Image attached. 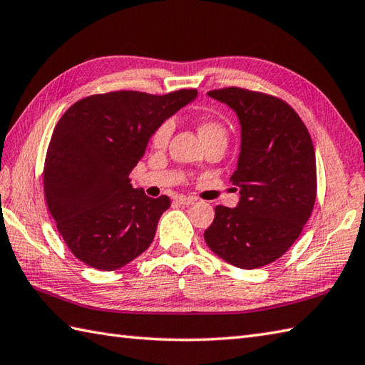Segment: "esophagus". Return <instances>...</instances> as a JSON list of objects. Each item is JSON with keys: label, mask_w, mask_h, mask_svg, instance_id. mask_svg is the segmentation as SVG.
<instances>
[{"label": "esophagus", "mask_w": 365, "mask_h": 365, "mask_svg": "<svg viewBox=\"0 0 365 365\" xmlns=\"http://www.w3.org/2000/svg\"><path fill=\"white\" fill-rule=\"evenodd\" d=\"M175 200H177L178 204H182V205H192V204L196 202L195 197H187V196H177Z\"/></svg>", "instance_id": "1"}]
</instances>
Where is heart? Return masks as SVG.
Here are the masks:
<instances>
[{
	"mask_svg": "<svg viewBox=\"0 0 365 365\" xmlns=\"http://www.w3.org/2000/svg\"><path fill=\"white\" fill-rule=\"evenodd\" d=\"M173 122L170 120H165L163 123H160L158 128L153 131L152 135V145L157 147V149H161V147H166V144L169 143V138L173 135ZM218 131H222L224 133V128L220 122L216 120H210V119H205L199 123V135L200 138H205L207 135H212V133H218Z\"/></svg>",
	"mask_w": 365,
	"mask_h": 365,
	"instance_id": "b5f03b06",
	"label": "heart"
}]
</instances>
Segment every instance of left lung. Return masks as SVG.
<instances>
[{
    "label": "left lung",
    "mask_w": 365,
    "mask_h": 365,
    "mask_svg": "<svg viewBox=\"0 0 365 365\" xmlns=\"http://www.w3.org/2000/svg\"><path fill=\"white\" fill-rule=\"evenodd\" d=\"M208 96L237 113L242 150L230 177L240 202L215 208L205 243L230 265L265 267L289 251L311 218L317 197L312 139L297 111L274 96L235 86Z\"/></svg>",
    "instance_id": "1"
}]
</instances>
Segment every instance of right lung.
<instances>
[{
  "mask_svg": "<svg viewBox=\"0 0 365 365\" xmlns=\"http://www.w3.org/2000/svg\"><path fill=\"white\" fill-rule=\"evenodd\" d=\"M196 96L114 91L81 98L63 114L46 150L43 192L76 259L113 271L150 246L170 199L145 196L128 175L160 123Z\"/></svg>",
  "mask_w": 365,
  "mask_h": 365,
  "instance_id": "1",
  "label": "right lung"
}]
</instances>
